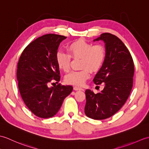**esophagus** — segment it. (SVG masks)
<instances>
[{
  "label": "esophagus",
  "mask_w": 149,
  "mask_h": 149,
  "mask_svg": "<svg viewBox=\"0 0 149 149\" xmlns=\"http://www.w3.org/2000/svg\"><path fill=\"white\" fill-rule=\"evenodd\" d=\"M74 90H75V91H77V90H82V91H84V89H83V88H79V87H77V86H75V87H74Z\"/></svg>",
  "instance_id": "34e87169"
}]
</instances>
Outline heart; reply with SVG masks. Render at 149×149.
<instances>
[{
  "label": "heart",
  "mask_w": 149,
  "mask_h": 149,
  "mask_svg": "<svg viewBox=\"0 0 149 149\" xmlns=\"http://www.w3.org/2000/svg\"><path fill=\"white\" fill-rule=\"evenodd\" d=\"M67 48L70 54L61 50L57 52V64L63 71L68 72L70 69L71 57L74 59L80 58V68L82 69L69 73L66 75L65 79L69 84L82 86L90 77V70L97 71L102 65L106 56L105 49L102 45H93L83 39L73 42Z\"/></svg>",
  "instance_id": "b5f03b06"
}]
</instances>
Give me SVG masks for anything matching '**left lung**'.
Wrapping results in <instances>:
<instances>
[{
    "instance_id": "8db88e82",
    "label": "left lung",
    "mask_w": 149,
    "mask_h": 149,
    "mask_svg": "<svg viewBox=\"0 0 149 149\" xmlns=\"http://www.w3.org/2000/svg\"><path fill=\"white\" fill-rule=\"evenodd\" d=\"M99 40L105 43L106 56L93 82L97 85L104 83L105 86L97 94L91 90L85 91L84 113L94 120L109 118L118 111L130 95L134 72L132 56L121 40L105 33L94 42Z\"/></svg>"
}]
</instances>
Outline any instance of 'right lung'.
Segmentation results:
<instances>
[{
    "label": "right lung",
    "instance_id": "add662e5",
    "mask_svg": "<svg viewBox=\"0 0 149 149\" xmlns=\"http://www.w3.org/2000/svg\"><path fill=\"white\" fill-rule=\"evenodd\" d=\"M66 38L54 34L38 38L25 48L18 62L17 77L21 97L31 111L40 118L54 116L73 90L72 86L61 84L48 86L52 80L58 83L60 81L56 54L60 43Z\"/></svg>",
    "mask_w": 149,
    "mask_h": 149
}]
</instances>
